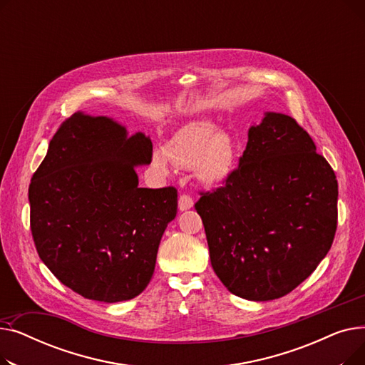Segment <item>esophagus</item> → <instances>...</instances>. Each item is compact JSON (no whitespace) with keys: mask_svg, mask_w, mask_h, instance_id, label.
<instances>
[{"mask_svg":"<svg viewBox=\"0 0 365 365\" xmlns=\"http://www.w3.org/2000/svg\"><path fill=\"white\" fill-rule=\"evenodd\" d=\"M194 207V200L190 198L189 195H180L179 197V210L180 212H186V210H189V208H192Z\"/></svg>","mask_w":365,"mask_h":365,"instance_id":"obj_1","label":"esophagus"}]
</instances>
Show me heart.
I'll use <instances>...</instances> for the list:
<instances>
[{"instance_id":"obj_1","label":"heart","mask_w":365,"mask_h":365,"mask_svg":"<svg viewBox=\"0 0 365 365\" xmlns=\"http://www.w3.org/2000/svg\"><path fill=\"white\" fill-rule=\"evenodd\" d=\"M150 163L161 175H168L171 163L183 168L192 167L198 180L219 185L234 170L235 143L231 134L217 130L212 121H192L173 134L164 148L153 149Z\"/></svg>"}]
</instances>
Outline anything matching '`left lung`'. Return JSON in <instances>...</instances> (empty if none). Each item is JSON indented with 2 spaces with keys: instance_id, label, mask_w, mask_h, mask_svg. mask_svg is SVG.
Segmentation results:
<instances>
[{
  "instance_id": "left-lung-1",
  "label": "left lung",
  "mask_w": 365,
  "mask_h": 365,
  "mask_svg": "<svg viewBox=\"0 0 365 365\" xmlns=\"http://www.w3.org/2000/svg\"><path fill=\"white\" fill-rule=\"evenodd\" d=\"M337 180L292 117L264 112L248 128L240 167L195 204L212 266L232 294L285 296L327 256L337 227Z\"/></svg>"
}]
</instances>
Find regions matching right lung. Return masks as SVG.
<instances>
[{"label":"right lung","mask_w":365,"mask_h":365,"mask_svg":"<svg viewBox=\"0 0 365 365\" xmlns=\"http://www.w3.org/2000/svg\"><path fill=\"white\" fill-rule=\"evenodd\" d=\"M145 133L128 136L113 118L75 112L53 136L29 185L31 231L53 275L86 299L115 303L139 296L155 269L175 187H139L150 164Z\"/></svg>","instance_id":"1"}]
</instances>
